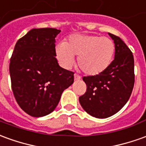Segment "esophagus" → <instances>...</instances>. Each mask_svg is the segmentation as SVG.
<instances>
[{"label":"esophagus","mask_w":146,"mask_h":146,"mask_svg":"<svg viewBox=\"0 0 146 146\" xmlns=\"http://www.w3.org/2000/svg\"><path fill=\"white\" fill-rule=\"evenodd\" d=\"M80 76L75 73V74H74V80H80Z\"/></svg>","instance_id":"esophagus-1"}]
</instances>
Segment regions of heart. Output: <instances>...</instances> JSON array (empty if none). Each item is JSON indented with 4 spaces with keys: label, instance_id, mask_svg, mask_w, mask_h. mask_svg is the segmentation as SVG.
<instances>
[{
    "label": "heart",
    "instance_id": "obj_1",
    "mask_svg": "<svg viewBox=\"0 0 146 146\" xmlns=\"http://www.w3.org/2000/svg\"><path fill=\"white\" fill-rule=\"evenodd\" d=\"M115 51V43L111 38L98 35H73L56 48L57 58L64 67H72L74 56H78L77 65L90 76L104 72L111 62Z\"/></svg>",
    "mask_w": 146,
    "mask_h": 146
}]
</instances>
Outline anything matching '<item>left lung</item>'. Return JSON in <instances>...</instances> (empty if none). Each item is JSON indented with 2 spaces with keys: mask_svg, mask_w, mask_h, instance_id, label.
Here are the masks:
<instances>
[{
  "mask_svg": "<svg viewBox=\"0 0 146 146\" xmlns=\"http://www.w3.org/2000/svg\"><path fill=\"white\" fill-rule=\"evenodd\" d=\"M108 34L115 42V59L100 74L83 76L87 89L79 97L84 110L98 119L110 117L123 108L134 85L133 53L119 36Z\"/></svg>",
  "mask_w": 146,
  "mask_h": 146,
  "instance_id": "obj_1",
  "label": "left lung"
}]
</instances>
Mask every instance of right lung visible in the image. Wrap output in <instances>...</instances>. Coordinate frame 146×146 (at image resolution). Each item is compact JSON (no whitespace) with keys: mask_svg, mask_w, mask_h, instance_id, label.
Returning a JSON list of instances; mask_svg holds the SVG:
<instances>
[{"mask_svg":"<svg viewBox=\"0 0 146 146\" xmlns=\"http://www.w3.org/2000/svg\"><path fill=\"white\" fill-rule=\"evenodd\" d=\"M55 28L31 29L17 41L9 73L14 97L33 117L51 113L63 91L74 81V73L60 67L56 59Z\"/></svg>","mask_w":146,"mask_h":146,"instance_id":"add662e5","label":"right lung"}]
</instances>
